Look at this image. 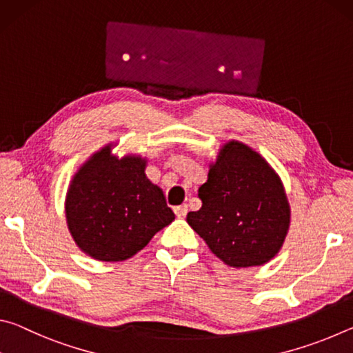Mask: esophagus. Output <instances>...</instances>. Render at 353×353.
Masks as SVG:
<instances>
[{"instance_id":"esophagus-1","label":"esophagus","mask_w":353,"mask_h":353,"mask_svg":"<svg viewBox=\"0 0 353 353\" xmlns=\"http://www.w3.org/2000/svg\"><path fill=\"white\" fill-rule=\"evenodd\" d=\"M174 213H176L177 218H185V216H187V213H188V207L185 204L177 205V207H174Z\"/></svg>"}]
</instances>
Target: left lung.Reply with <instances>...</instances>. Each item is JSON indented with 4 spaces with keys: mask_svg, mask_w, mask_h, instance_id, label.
Listing matches in <instances>:
<instances>
[{
    "mask_svg": "<svg viewBox=\"0 0 353 353\" xmlns=\"http://www.w3.org/2000/svg\"><path fill=\"white\" fill-rule=\"evenodd\" d=\"M198 194L202 207L187 214V223L225 265L261 266L282 249L290 202L276 170L250 146L224 143Z\"/></svg>",
    "mask_w": 353,
    "mask_h": 353,
    "instance_id": "obj_1",
    "label": "left lung"
}]
</instances>
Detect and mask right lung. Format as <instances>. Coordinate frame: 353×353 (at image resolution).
Returning a JSON list of instances; mask_svg holds the SVG:
<instances>
[{
  "label": "right lung",
  "mask_w": 353,
  "mask_h": 353,
  "mask_svg": "<svg viewBox=\"0 0 353 353\" xmlns=\"http://www.w3.org/2000/svg\"><path fill=\"white\" fill-rule=\"evenodd\" d=\"M105 145L79 166L65 198V218L82 252L99 261H124L174 221L163 191L146 176L148 160L118 157Z\"/></svg>",
  "instance_id": "1"
}]
</instances>
